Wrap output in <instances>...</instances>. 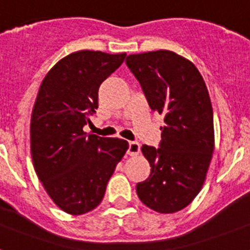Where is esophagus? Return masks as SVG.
<instances>
[{
  "label": "esophagus",
  "mask_w": 250,
  "mask_h": 250,
  "mask_svg": "<svg viewBox=\"0 0 250 250\" xmlns=\"http://www.w3.org/2000/svg\"><path fill=\"white\" fill-rule=\"evenodd\" d=\"M138 152H140V144L135 141L128 142V150H127V154H128L129 156H136V155H138Z\"/></svg>",
  "instance_id": "obj_1"
}]
</instances>
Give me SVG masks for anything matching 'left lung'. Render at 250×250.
Listing matches in <instances>:
<instances>
[{
	"instance_id": "8db88e82",
	"label": "left lung",
	"mask_w": 250,
	"mask_h": 250,
	"mask_svg": "<svg viewBox=\"0 0 250 250\" xmlns=\"http://www.w3.org/2000/svg\"><path fill=\"white\" fill-rule=\"evenodd\" d=\"M150 108L164 115L160 147L144 145L151 173L136 187L138 198L159 213L183 209L202 189L215 147L213 110L202 75L171 50L125 58Z\"/></svg>"
}]
</instances>
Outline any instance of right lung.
<instances>
[{"label": "right lung", "instance_id": "right-lung-1", "mask_svg": "<svg viewBox=\"0 0 250 250\" xmlns=\"http://www.w3.org/2000/svg\"><path fill=\"white\" fill-rule=\"evenodd\" d=\"M125 53L79 50L50 68L42 81L30 121V151L35 173L62 211L83 215L105 194L115 167L128 148L122 138L83 132L98 109L99 86Z\"/></svg>", "mask_w": 250, "mask_h": 250}]
</instances>
